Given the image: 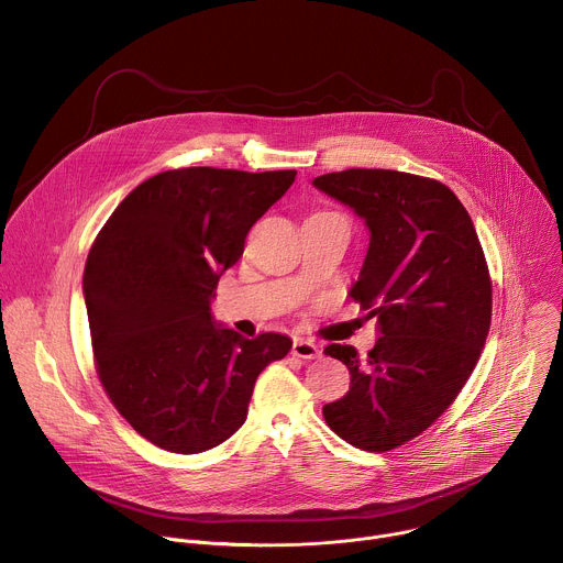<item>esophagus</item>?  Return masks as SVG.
<instances>
[{
    "label": "esophagus",
    "mask_w": 563,
    "mask_h": 563,
    "mask_svg": "<svg viewBox=\"0 0 563 563\" xmlns=\"http://www.w3.org/2000/svg\"><path fill=\"white\" fill-rule=\"evenodd\" d=\"M291 353L298 355V357H302V360H318V357L322 355V351H320L318 344H313V342H309V340H302V338L294 340Z\"/></svg>",
    "instance_id": "34e87169"
}]
</instances>
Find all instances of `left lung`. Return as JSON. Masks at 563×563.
Listing matches in <instances>:
<instances>
[{"label": "left lung", "mask_w": 563, "mask_h": 563, "mask_svg": "<svg viewBox=\"0 0 563 563\" xmlns=\"http://www.w3.org/2000/svg\"><path fill=\"white\" fill-rule=\"evenodd\" d=\"M313 185L371 230L349 294L383 333L366 357L351 344L324 346L351 385L322 416L351 446L385 453L427 431L471 378L490 329L486 256L468 212L435 178L351 167Z\"/></svg>", "instance_id": "8db88e82"}]
</instances>
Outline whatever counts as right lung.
I'll return each instance as SVG.
<instances>
[{
  "label": "right lung",
  "instance_id": "right-lung-1",
  "mask_svg": "<svg viewBox=\"0 0 563 563\" xmlns=\"http://www.w3.org/2000/svg\"><path fill=\"white\" fill-rule=\"evenodd\" d=\"M294 178L296 169H167L134 187L97 234L84 272L95 368L154 446L192 455L232 438L258 373L289 353L287 335L247 340L217 327L210 300Z\"/></svg>",
  "mask_w": 563,
  "mask_h": 563
}]
</instances>
